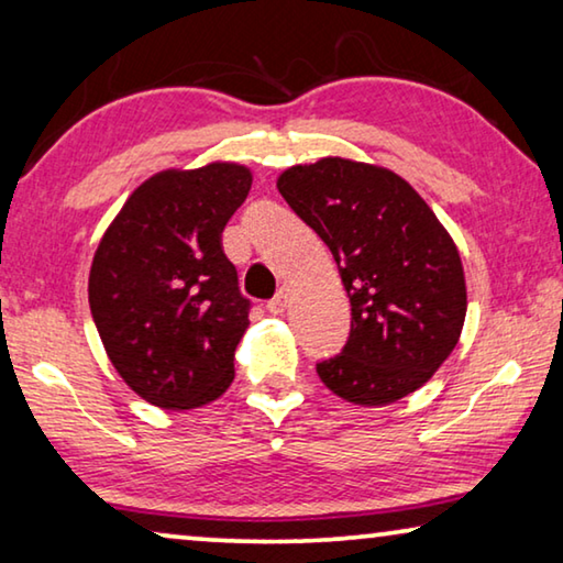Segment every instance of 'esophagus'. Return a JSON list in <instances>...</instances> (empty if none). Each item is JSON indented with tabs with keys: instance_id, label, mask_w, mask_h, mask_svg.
<instances>
[{
	"instance_id": "obj_1",
	"label": "esophagus",
	"mask_w": 563,
	"mask_h": 563,
	"mask_svg": "<svg viewBox=\"0 0 563 563\" xmlns=\"http://www.w3.org/2000/svg\"><path fill=\"white\" fill-rule=\"evenodd\" d=\"M288 306H290V288H288V285H283L278 296H275L271 303H267V310H271L273 316H283L285 310H288Z\"/></svg>"
}]
</instances>
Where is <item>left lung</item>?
Wrapping results in <instances>:
<instances>
[{"label": "left lung", "mask_w": 563, "mask_h": 563, "mask_svg": "<svg viewBox=\"0 0 563 563\" xmlns=\"http://www.w3.org/2000/svg\"><path fill=\"white\" fill-rule=\"evenodd\" d=\"M292 212L329 245L351 303L339 356L316 366L335 397L384 407L432 379L467 313L455 240L412 184L376 164L325 156L278 176Z\"/></svg>", "instance_id": "1"}]
</instances>
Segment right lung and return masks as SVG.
Segmentation results:
<instances>
[{
    "label": "right lung",
    "mask_w": 563,
    "mask_h": 563,
    "mask_svg": "<svg viewBox=\"0 0 563 563\" xmlns=\"http://www.w3.org/2000/svg\"><path fill=\"white\" fill-rule=\"evenodd\" d=\"M253 187L234 162L164 169L133 189L98 242L88 278L96 329L121 379L162 409L220 399L250 300L222 230Z\"/></svg>",
    "instance_id": "add662e5"
}]
</instances>
